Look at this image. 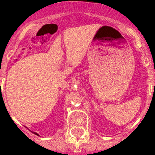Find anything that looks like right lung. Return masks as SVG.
Masks as SVG:
<instances>
[{
	"label": "right lung",
	"mask_w": 155,
	"mask_h": 155,
	"mask_svg": "<svg viewBox=\"0 0 155 155\" xmlns=\"http://www.w3.org/2000/svg\"><path fill=\"white\" fill-rule=\"evenodd\" d=\"M34 134H36V135H38V134H36V133H34Z\"/></svg>",
	"instance_id": "obj_1"
}]
</instances>
